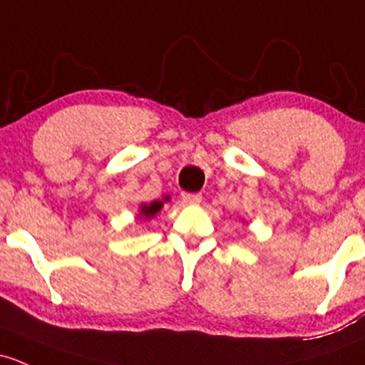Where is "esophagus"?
Instances as JSON below:
<instances>
[{"label": "esophagus", "mask_w": 365, "mask_h": 365, "mask_svg": "<svg viewBox=\"0 0 365 365\" xmlns=\"http://www.w3.org/2000/svg\"><path fill=\"white\" fill-rule=\"evenodd\" d=\"M202 199L201 194H190V192H183L182 194V201L185 202V205H199Z\"/></svg>", "instance_id": "esophagus-1"}]
</instances>
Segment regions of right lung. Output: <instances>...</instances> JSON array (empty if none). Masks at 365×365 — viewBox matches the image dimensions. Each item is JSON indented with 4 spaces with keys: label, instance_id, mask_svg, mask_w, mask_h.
<instances>
[{
    "label": "right lung",
    "instance_id": "1",
    "mask_svg": "<svg viewBox=\"0 0 365 365\" xmlns=\"http://www.w3.org/2000/svg\"><path fill=\"white\" fill-rule=\"evenodd\" d=\"M164 201H168V197H164ZM160 208H163V201H153L150 205H141L140 215L145 218H150L153 215L159 213Z\"/></svg>",
    "mask_w": 365,
    "mask_h": 365
}]
</instances>
